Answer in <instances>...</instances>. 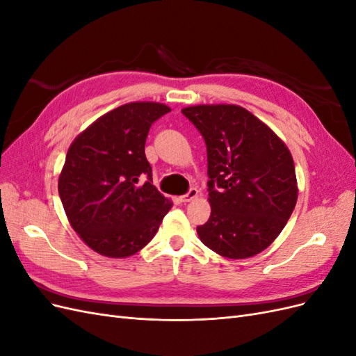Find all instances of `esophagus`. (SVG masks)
I'll list each match as a JSON object with an SVG mask.
<instances>
[{
  "mask_svg": "<svg viewBox=\"0 0 356 356\" xmlns=\"http://www.w3.org/2000/svg\"><path fill=\"white\" fill-rule=\"evenodd\" d=\"M197 195H199L197 188H190V190H188V193H187V195L181 196L179 199H181V202H191L193 199H196V197H197Z\"/></svg>",
  "mask_w": 356,
  "mask_h": 356,
  "instance_id": "1",
  "label": "esophagus"
}]
</instances>
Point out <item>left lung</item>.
Returning a JSON list of instances; mask_svg holds the SVG:
<instances>
[{
    "label": "left lung",
    "mask_w": 356,
    "mask_h": 356,
    "mask_svg": "<svg viewBox=\"0 0 356 356\" xmlns=\"http://www.w3.org/2000/svg\"><path fill=\"white\" fill-rule=\"evenodd\" d=\"M181 111L202 134L208 153L211 217L197 227L200 241L233 260L264 251L297 203L288 147L239 105H195Z\"/></svg>",
    "instance_id": "obj_1"
}]
</instances>
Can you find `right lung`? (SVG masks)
<instances>
[{"label":"right lung","mask_w":356,"mask_h":356,"mask_svg":"<svg viewBox=\"0 0 356 356\" xmlns=\"http://www.w3.org/2000/svg\"><path fill=\"white\" fill-rule=\"evenodd\" d=\"M169 111L159 102L124 104L70 145L59 196L71 227L95 252L126 258L141 251L172 208L153 186L144 149L149 127Z\"/></svg>","instance_id":"right-lung-1"}]
</instances>
